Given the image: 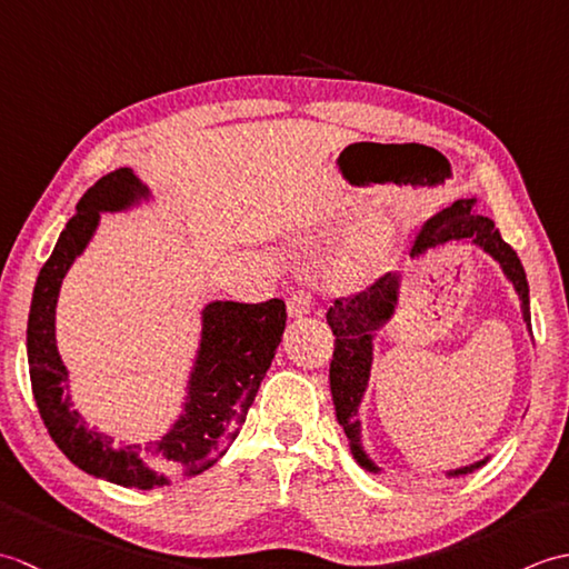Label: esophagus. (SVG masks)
Here are the masks:
<instances>
[{
    "instance_id": "esophagus-1",
    "label": "esophagus",
    "mask_w": 569,
    "mask_h": 569,
    "mask_svg": "<svg viewBox=\"0 0 569 569\" xmlns=\"http://www.w3.org/2000/svg\"><path fill=\"white\" fill-rule=\"evenodd\" d=\"M316 306V298H312L310 291H296L291 298H288V316L291 318H303Z\"/></svg>"
}]
</instances>
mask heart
I'll use <instances>...</instances> for the list:
<instances>
[{"mask_svg":"<svg viewBox=\"0 0 569 569\" xmlns=\"http://www.w3.org/2000/svg\"><path fill=\"white\" fill-rule=\"evenodd\" d=\"M379 249H381V234H369L367 239H361L352 251L342 253V257L332 263L330 281L340 288H352L361 283L367 278V273L373 269V263H377Z\"/></svg>","mask_w":569,"mask_h":569,"instance_id":"heart-1","label":"heart"}]
</instances>
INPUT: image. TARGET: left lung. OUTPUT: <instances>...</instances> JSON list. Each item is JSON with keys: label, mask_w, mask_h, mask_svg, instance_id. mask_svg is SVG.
Listing matches in <instances>:
<instances>
[{"label": "left lung", "mask_w": 569, "mask_h": 569, "mask_svg": "<svg viewBox=\"0 0 569 569\" xmlns=\"http://www.w3.org/2000/svg\"><path fill=\"white\" fill-rule=\"evenodd\" d=\"M475 200H459L452 208L438 212L420 227L416 234L413 247H410V257H420L428 249H435L447 241L457 239H471L487 253L501 263L503 273L509 276L518 298H521L523 320L530 328V300H528V281L521 259L516 251L501 239V232L489 217H481L475 212ZM398 300V273H383L377 278L365 291H359L349 298H337L335 306L328 310V325L335 335V352L330 361V389L332 401L337 410V420L347 435L349 445H352V455L357 462L377 471L379 467L361 450V426H359V403L361 396L367 391L369 371H371V347H373V330L393 316ZM487 462V459H485ZM485 462H477L465 469H455L450 475H467L475 467Z\"/></svg>", "instance_id": "left-lung-1"}]
</instances>
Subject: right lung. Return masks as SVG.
Here are the masks:
<instances>
[{
    "instance_id": "right-lung-1",
    "label": "right lung",
    "mask_w": 569,
    "mask_h": 569,
    "mask_svg": "<svg viewBox=\"0 0 569 569\" xmlns=\"http://www.w3.org/2000/svg\"><path fill=\"white\" fill-rule=\"evenodd\" d=\"M149 198L147 186L129 171L102 176L78 202V212L60 232L56 249L33 288L27 349L36 406L53 442L72 465L119 487L153 489L178 477H196L212 467L237 438L257 398L286 328V303H232L217 300L202 310V342L190 373L186 413L161 440L149 447L114 450L112 440L94 432L70 408L68 371L56 347V303L70 263L88 247L100 212L124 210Z\"/></svg>"
}]
</instances>
